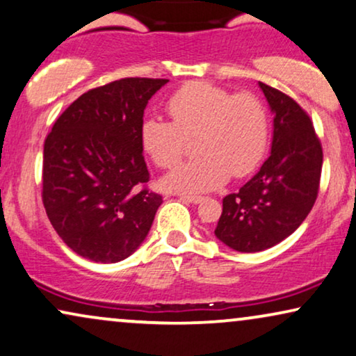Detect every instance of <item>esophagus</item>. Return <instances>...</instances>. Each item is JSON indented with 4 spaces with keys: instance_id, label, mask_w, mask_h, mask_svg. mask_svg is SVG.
Returning a JSON list of instances; mask_svg holds the SVG:
<instances>
[{
    "instance_id": "1",
    "label": "esophagus",
    "mask_w": 356,
    "mask_h": 356,
    "mask_svg": "<svg viewBox=\"0 0 356 356\" xmlns=\"http://www.w3.org/2000/svg\"><path fill=\"white\" fill-rule=\"evenodd\" d=\"M181 200H184L186 202H191V204H200V202L204 200L202 196H189V195H184L181 196Z\"/></svg>"
}]
</instances>
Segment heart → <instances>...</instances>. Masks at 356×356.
I'll list each match as a JSON object with an SVG mask.
<instances>
[{
    "mask_svg": "<svg viewBox=\"0 0 356 356\" xmlns=\"http://www.w3.org/2000/svg\"><path fill=\"white\" fill-rule=\"evenodd\" d=\"M172 122L145 118L140 145L161 168H172L196 136L200 156L179 165L163 178V186L178 193H204L235 178L247 177L268 149V111L255 95H232L222 86L191 81L170 96Z\"/></svg>",
    "mask_w": 356,
    "mask_h": 356,
    "instance_id": "b5f03b06",
    "label": "heart"
}]
</instances>
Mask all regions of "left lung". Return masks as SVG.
<instances>
[{
  "label": "left lung",
  "mask_w": 356,
  "mask_h": 356,
  "mask_svg": "<svg viewBox=\"0 0 356 356\" xmlns=\"http://www.w3.org/2000/svg\"><path fill=\"white\" fill-rule=\"evenodd\" d=\"M273 118L271 154L238 193L222 200L214 234L237 252L271 248L289 237L319 193L322 145L307 113L288 95L258 81Z\"/></svg>",
  "instance_id": "obj_1"
}]
</instances>
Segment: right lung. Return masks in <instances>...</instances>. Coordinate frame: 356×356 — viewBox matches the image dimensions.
Returning <instances> with one entry per match:
<instances>
[{
	"label": "right lung",
	"instance_id": "add662e5",
	"mask_svg": "<svg viewBox=\"0 0 356 356\" xmlns=\"http://www.w3.org/2000/svg\"><path fill=\"white\" fill-rule=\"evenodd\" d=\"M168 80L121 78L86 91L45 138L42 202L60 238L83 258L121 261L144 242L161 202L149 191L140 124Z\"/></svg>",
	"mask_w": 356,
	"mask_h": 356
}]
</instances>
